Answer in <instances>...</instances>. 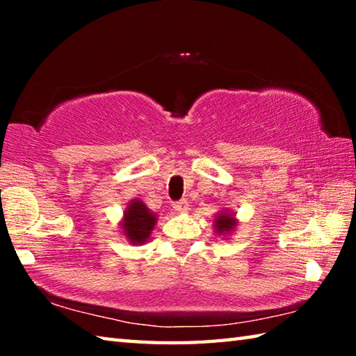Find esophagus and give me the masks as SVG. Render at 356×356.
Wrapping results in <instances>:
<instances>
[{
    "label": "esophagus",
    "instance_id": "34e87169",
    "mask_svg": "<svg viewBox=\"0 0 356 356\" xmlns=\"http://www.w3.org/2000/svg\"><path fill=\"white\" fill-rule=\"evenodd\" d=\"M174 210H176V212H179V213L188 212V201L180 200L177 202H174Z\"/></svg>",
    "mask_w": 356,
    "mask_h": 356
}]
</instances>
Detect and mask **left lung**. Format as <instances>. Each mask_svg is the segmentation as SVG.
Returning <instances> with one entry per match:
<instances>
[{
  "instance_id": "obj_1",
  "label": "left lung",
  "mask_w": 356,
  "mask_h": 356,
  "mask_svg": "<svg viewBox=\"0 0 356 356\" xmlns=\"http://www.w3.org/2000/svg\"><path fill=\"white\" fill-rule=\"evenodd\" d=\"M237 226H238V220L232 210L222 209L220 210V213L215 215L213 229L218 236H222V237L231 236V234L236 231Z\"/></svg>"
}]
</instances>
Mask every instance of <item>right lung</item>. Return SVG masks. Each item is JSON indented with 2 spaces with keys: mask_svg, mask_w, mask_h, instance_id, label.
Wrapping results in <instances>:
<instances>
[{
  "mask_svg": "<svg viewBox=\"0 0 356 356\" xmlns=\"http://www.w3.org/2000/svg\"><path fill=\"white\" fill-rule=\"evenodd\" d=\"M159 215L152 212L146 204L140 200L129 201L120 220V231L130 245H144L149 240Z\"/></svg>",
  "mask_w": 356,
  "mask_h": 356,
  "instance_id": "add662e5",
  "label": "right lung"
}]
</instances>
